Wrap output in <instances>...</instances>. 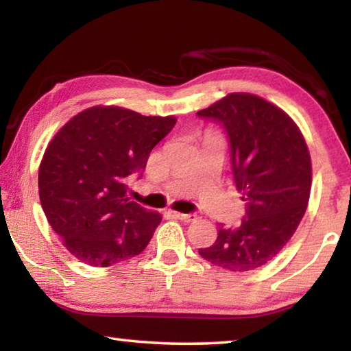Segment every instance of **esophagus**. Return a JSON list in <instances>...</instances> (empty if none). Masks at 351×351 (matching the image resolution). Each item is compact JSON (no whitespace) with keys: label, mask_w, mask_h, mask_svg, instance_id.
<instances>
[{"label":"esophagus","mask_w":351,"mask_h":351,"mask_svg":"<svg viewBox=\"0 0 351 351\" xmlns=\"http://www.w3.org/2000/svg\"><path fill=\"white\" fill-rule=\"evenodd\" d=\"M173 215H175L178 219H181V221H184V223H190V221H195V219H197V215H195V213L173 212Z\"/></svg>","instance_id":"esophagus-1"}]
</instances>
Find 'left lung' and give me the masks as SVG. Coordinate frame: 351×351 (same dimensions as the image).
I'll use <instances>...</instances> for the list:
<instances>
[{"instance_id":"left-lung-1","label":"left lung","mask_w":351,"mask_h":351,"mask_svg":"<svg viewBox=\"0 0 351 351\" xmlns=\"http://www.w3.org/2000/svg\"><path fill=\"white\" fill-rule=\"evenodd\" d=\"M197 114L223 123L235 189L246 201L241 224H218L215 243L198 252L228 271L261 268L282 251L305 215L313 175L304 134L282 108L251 93H230Z\"/></svg>"}]
</instances>
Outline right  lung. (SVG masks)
<instances>
[{
	"instance_id": "add662e5",
	"label": "right lung",
	"mask_w": 351,
	"mask_h": 351,
	"mask_svg": "<svg viewBox=\"0 0 351 351\" xmlns=\"http://www.w3.org/2000/svg\"><path fill=\"white\" fill-rule=\"evenodd\" d=\"M175 116H142L96 105L71 117L47 144L38 169L41 207L63 246L90 266L139 255L162 217L127 197L125 178L142 171Z\"/></svg>"
}]
</instances>
